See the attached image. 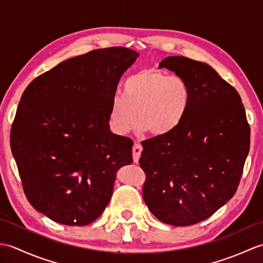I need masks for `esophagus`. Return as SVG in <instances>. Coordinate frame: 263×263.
I'll list each match as a JSON object with an SVG mask.
<instances>
[{
  "label": "esophagus",
  "instance_id": "34e87169",
  "mask_svg": "<svg viewBox=\"0 0 263 263\" xmlns=\"http://www.w3.org/2000/svg\"><path fill=\"white\" fill-rule=\"evenodd\" d=\"M141 153H142V146L140 143L135 142L132 148V156H133V161H135V163H139Z\"/></svg>",
  "mask_w": 263,
  "mask_h": 263
}]
</instances>
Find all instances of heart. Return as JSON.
I'll return each mask as SVG.
<instances>
[{
    "label": "heart",
    "instance_id": "1",
    "mask_svg": "<svg viewBox=\"0 0 263 263\" xmlns=\"http://www.w3.org/2000/svg\"><path fill=\"white\" fill-rule=\"evenodd\" d=\"M192 91L182 77L156 69H142L126 78L123 91L110 98L108 120L116 135H125L138 119L139 133L166 136L183 122Z\"/></svg>",
    "mask_w": 263,
    "mask_h": 263
}]
</instances>
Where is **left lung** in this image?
Returning <instances> with one entry per match:
<instances>
[{"label":"left lung","instance_id":"8db88e82","mask_svg":"<svg viewBox=\"0 0 263 263\" xmlns=\"http://www.w3.org/2000/svg\"><path fill=\"white\" fill-rule=\"evenodd\" d=\"M191 87L183 122L142 142V197L165 224L204 220L235 194L250 150V126L238 92L209 64L184 57L159 63Z\"/></svg>","mask_w":263,"mask_h":263}]
</instances>
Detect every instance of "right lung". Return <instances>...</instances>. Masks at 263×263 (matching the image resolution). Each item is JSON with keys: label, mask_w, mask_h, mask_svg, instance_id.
Masks as SVG:
<instances>
[{"label": "right lung", "mask_w": 263, "mask_h": 263, "mask_svg": "<svg viewBox=\"0 0 263 263\" xmlns=\"http://www.w3.org/2000/svg\"><path fill=\"white\" fill-rule=\"evenodd\" d=\"M139 53L91 51L58 64L21 96L10 143L30 204L52 220L83 226L103 214L133 143L108 124L110 98Z\"/></svg>", "instance_id": "add662e5"}]
</instances>
